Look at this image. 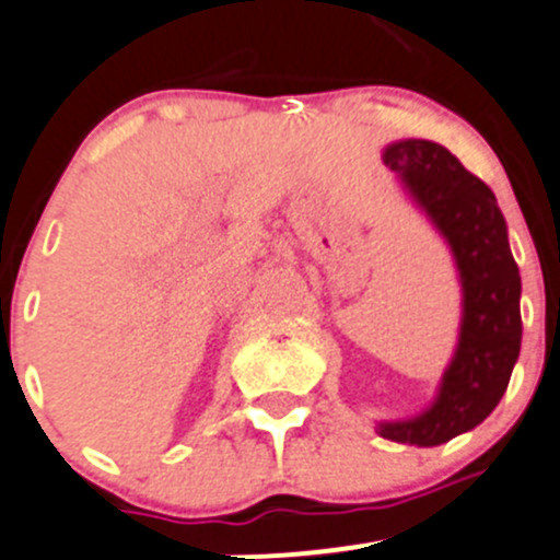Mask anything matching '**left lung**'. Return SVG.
<instances>
[{
	"label": "left lung",
	"instance_id": "obj_1",
	"mask_svg": "<svg viewBox=\"0 0 560 560\" xmlns=\"http://www.w3.org/2000/svg\"><path fill=\"white\" fill-rule=\"evenodd\" d=\"M381 158L450 247L463 313L455 353L433 402L411 419L375 422V433L397 444L439 446L485 422L506 392L523 340L520 269L495 196L450 149L402 138Z\"/></svg>",
	"mask_w": 560,
	"mask_h": 560
}]
</instances>
